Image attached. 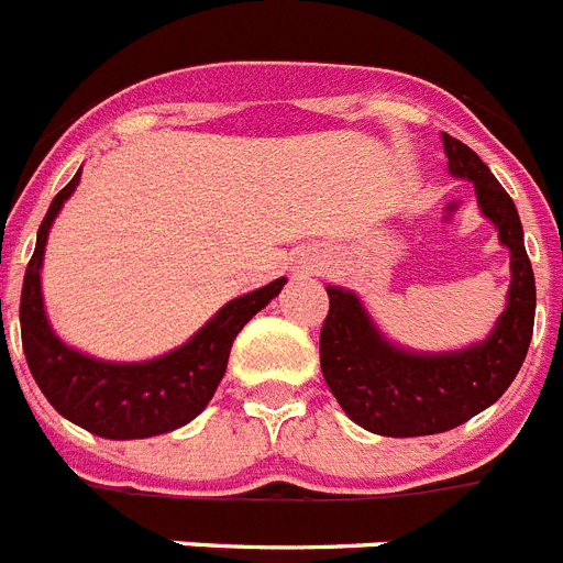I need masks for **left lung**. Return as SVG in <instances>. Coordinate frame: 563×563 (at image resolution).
<instances>
[{"label": "left lung", "mask_w": 563, "mask_h": 563, "mask_svg": "<svg viewBox=\"0 0 563 563\" xmlns=\"http://www.w3.org/2000/svg\"><path fill=\"white\" fill-rule=\"evenodd\" d=\"M441 139L450 173L473 181L478 208L510 250L512 278L493 333L453 353L398 347L378 333L355 292L328 287L330 313L319 339L324 382L355 424L393 439L446 432L496 405L527 358L536 321V276L516 205L478 153L450 133Z\"/></svg>", "instance_id": "8db88e82"}]
</instances>
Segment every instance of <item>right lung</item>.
Here are the masks:
<instances>
[{"mask_svg":"<svg viewBox=\"0 0 563 563\" xmlns=\"http://www.w3.org/2000/svg\"><path fill=\"white\" fill-rule=\"evenodd\" d=\"M79 176L81 170L56 194L36 233L19 301L22 347L40 390L67 421L102 439H151L185 427L208 407L239 330L276 299L287 278L228 301L194 339L151 362H102L67 347L45 316L40 271L53 219L76 190Z\"/></svg>","mask_w":563,"mask_h":563,"instance_id":"add662e5","label":"right lung"}]
</instances>
